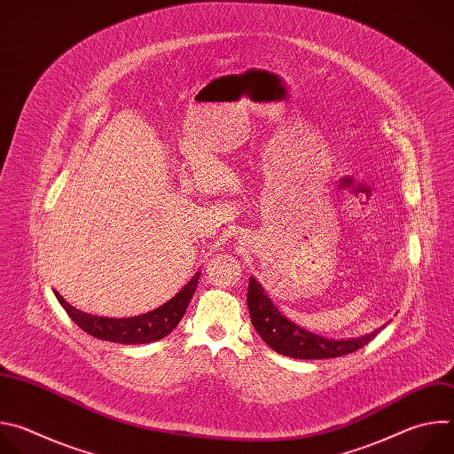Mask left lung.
<instances>
[{
	"instance_id": "8db88e82",
	"label": "left lung",
	"mask_w": 454,
	"mask_h": 454,
	"mask_svg": "<svg viewBox=\"0 0 454 454\" xmlns=\"http://www.w3.org/2000/svg\"><path fill=\"white\" fill-rule=\"evenodd\" d=\"M247 309L254 331L266 345L294 359H329L352 354L370 343L386 327L382 325L366 336L350 340H333L314 334L287 319L254 277H249L247 284Z\"/></svg>"
}]
</instances>
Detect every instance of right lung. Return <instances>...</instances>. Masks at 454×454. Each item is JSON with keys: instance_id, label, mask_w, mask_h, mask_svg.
Instances as JSON below:
<instances>
[{"instance_id": "obj_1", "label": "right lung", "mask_w": 454, "mask_h": 454, "mask_svg": "<svg viewBox=\"0 0 454 454\" xmlns=\"http://www.w3.org/2000/svg\"><path fill=\"white\" fill-rule=\"evenodd\" d=\"M201 277V271H196L184 287L172 296L167 303L161 307L133 316V317H104V316H93L88 312H82L70 305L57 291L55 296L59 303L68 312V316L77 323V325L88 333L93 338L111 341V343H121V345H144L153 343L158 340H163L167 334H170L181 317L186 312V307L196 293L198 280Z\"/></svg>"}]
</instances>
